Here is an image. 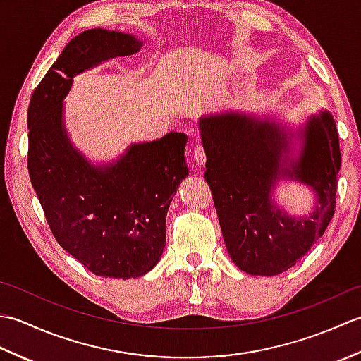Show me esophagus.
I'll return each instance as SVG.
<instances>
[{
    "instance_id": "esophagus-1",
    "label": "esophagus",
    "mask_w": 361,
    "mask_h": 361,
    "mask_svg": "<svg viewBox=\"0 0 361 361\" xmlns=\"http://www.w3.org/2000/svg\"><path fill=\"white\" fill-rule=\"evenodd\" d=\"M194 159H195V163L198 166H204V163H206V152H204V149L202 147V145H197V147L194 149Z\"/></svg>"
}]
</instances>
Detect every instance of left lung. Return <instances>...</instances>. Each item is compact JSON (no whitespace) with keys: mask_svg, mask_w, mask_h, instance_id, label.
<instances>
[{"mask_svg":"<svg viewBox=\"0 0 361 361\" xmlns=\"http://www.w3.org/2000/svg\"><path fill=\"white\" fill-rule=\"evenodd\" d=\"M198 127L206 152L204 180L233 262L248 274L287 271L324 234L335 214L341 152L334 116L321 111L307 121L296 159L287 157L293 135L274 122L231 111L203 116ZM281 178L312 188L317 206L309 216L291 218L271 200Z\"/></svg>","mask_w":361,"mask_h":361,"instance_id":"left-lung-1","label":"left lung"}]
</instances>
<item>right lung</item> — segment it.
<instances>
[{
    "label": "right lung",
    "instance_id": "add662e5",
    "mask_svg": "<svg viewBox=\"0 0 361 361\" xmlns=\"http://www.w3.org/2000/svg\"><path fill=\"white\" fill-rule=\"evenodd\" d=\"M141 46L132 34L85 30L65 46L27 109V171L46 221L60 247L104 278H140L158 264L169 204L189 173L188 136L132 144L114 163L94 166L66 135L63 99L75 74Z\"/></svg>",
    "mask_w": 361,
    "mask_h": 361
}]
</instances>
